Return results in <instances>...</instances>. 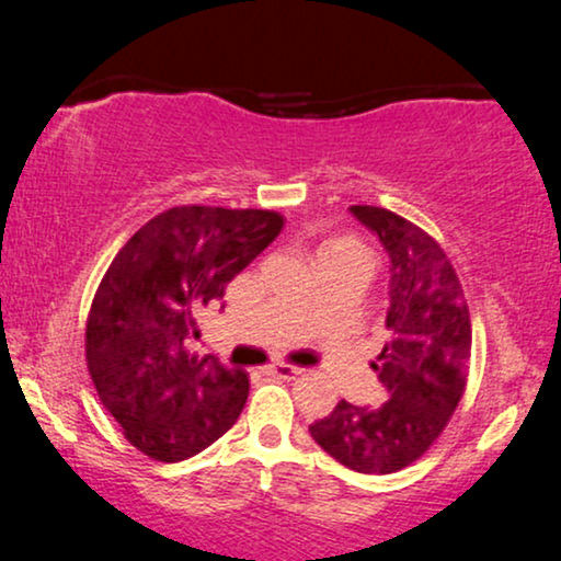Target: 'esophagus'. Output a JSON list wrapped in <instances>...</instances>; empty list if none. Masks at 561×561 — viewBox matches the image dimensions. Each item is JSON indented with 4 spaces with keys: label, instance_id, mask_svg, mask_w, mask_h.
Here are the masks:
<instances>
[{
    "label": "esophagus",
    "instance_id": "obj_1",
    "mask_svg": "<svg viewBox=\"0 0 561 561\" xmlns=\"http://www.w3.org/2000/svg\"><path fill=\"white\" fill-rule=\"evenodd\" d=\"M271 375H278V378H283V380H296V378H301L304 370L296 365L278 363V365H271Z\"/></svg>",
    "mask_w": 561,
    "mask_h": 561
}]
</instances>
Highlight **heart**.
<instances>
[{"instance_id": "1", "label": "heart", "mask_w": 561, "mask_h": 561, "mask_svg": "<svg viewBox=\"0 0 561 561\" xmlns=\"http://www.w3.org/2000/svg\"><path fill=\"white\" fill-rule=\"evenodd\" d=\"M317 263L324 265V263H340V265H352V267H359L367 278L373 275V267H375V252L370 250V244L365 240H359L355 234H342V237H334V240L324 242L317 252Z\"/></svg>"}]
</instances>
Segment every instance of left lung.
<instances>
[{
	"instance_id": "8db88e82",
	"label": "left lung",
	"mask_w": 561,
	"mask_h": 561,
	"mask_svg": "<svg viewBox=\"0 0 561 561\" xmlns=\"http://www.w3.org/2000/svg\"><path fill=\"white\" fill-rule=\"evenodd\" d=\"M352 214L390 255L388 342L373 363L388 401L380 409L340 401L309 432L350 470L390 474L432 449L462 401L472 321L462 283L432 234L382 206L357 204Z\"/></svg>"
}]
</instances>
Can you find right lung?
<instances>
[{
  "mask_svg": "<svg viewBox=\"0 0 561 561\" xmlns=\"http://www.w3.org/2000/svg\"><path fill=\"white\" fill-rule=\"evenodd\" d=\"M283 227L278 211L173 206L142 225L99 283L87 363L125 439L181 462L225 436L248 401V373L188 350L196 313L225 296Z\"/></svg>",
  "mask_w": 561,
  "mask_h": 561,
  "instance_id": "obj_1",
  "label": "right lung"
}]
</instances>
